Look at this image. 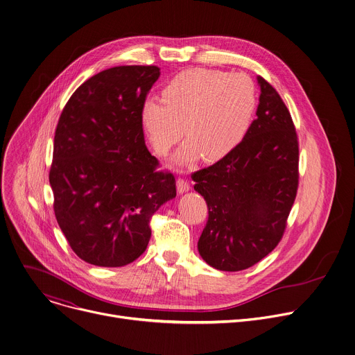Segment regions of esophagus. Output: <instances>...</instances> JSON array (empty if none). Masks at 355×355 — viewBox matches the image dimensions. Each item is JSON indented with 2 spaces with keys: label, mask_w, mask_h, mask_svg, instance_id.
<instances>
[{
  "label": "esophagus",
  "mask_w": 355,
  "mask_h": 355,
  "mask_svg": "<svg viewBox=\"0 0 355 355\" xmlns=\"http://www.w3.org/2000/svg\"><path fill=\"white\" fill-rule=\"evenodd\" d=\"M189 188H191V185H189V182H188L185 178L180 177V178L177 180V191H178L180 193L187 192Z\"/></svg>",
  "instance_id": "obj_1"
}]
</instances>
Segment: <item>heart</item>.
Instances as JSON below:
<instances>
[{
    "mask_svg": "<svg viewBox=\"0 0 355 355\" xmlns=\"http://www.w3.org/2000/svg\"><path fill=\"white\" fill-rule=\"evenodd\" d=\"M162 101L148 99L141 110L156 153H168L184 128L188 141L178 160L191 163L200 153L207 162H218L245 136L257 107V88L243 73L191 69L166 85Z\"/></svg>",
    "mask_w": 355,
    "mask_h": 355,
    "instance_id": "heart-1",
    "label": "heart"
}]
</instances>
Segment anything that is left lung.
<instances>
[{
    "instance_id": "1",
    "label": "left lung",
    "mask_w": 355,
    "mask_h": 355,
    "mask_svg": "<svg viewBox=\"0 0 355 355\" xmlns=\"http://www.w3.org/2000/svg\"><path fill=\"white\" fill-rule=\"evenodd\" d=\"M257 118L243 140L215 164L192 173L208 220L200 257L220 271L250 268L278 245L299 185V141L292 116L263 77Z\"/></svg>"
}]
</instances>
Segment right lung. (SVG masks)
Listing matches in <instances>:
<instances>
[{"mask_svg":"<svg viewBox=\"0 0 355 355\" xmlns=\"http://www.w3.org/2000/svg\"><path fill=\"white\" fill-rule=\"evenodd\" d=\"M157 66H118L83 83L55 132L49 181L58 223L88 264L123 267L140 257L150 219L177 195L173 173L144 144L141 110Z\"/></svg>","mask_w":355,"mask_h":355,"instance_id":"1","label":"right lung"}]
</instances>
